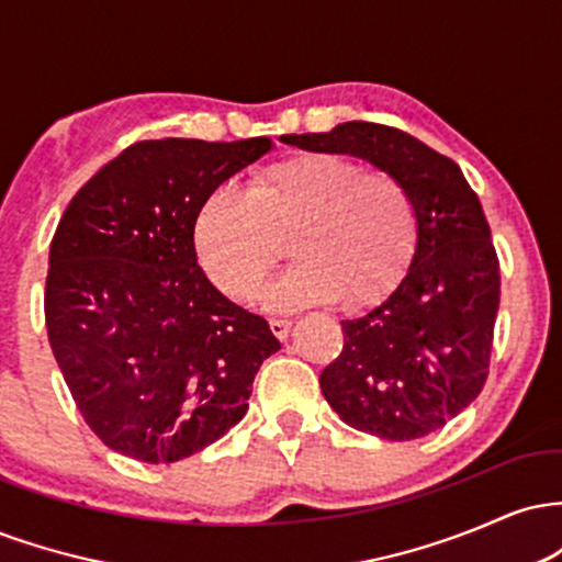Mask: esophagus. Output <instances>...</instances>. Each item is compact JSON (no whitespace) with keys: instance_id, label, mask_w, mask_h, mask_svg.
Wrapping results in <instances>:
<instances>
[{"instance_id":"obj_1","label":"esophagus","mask_w":562,"mask_h":562,"mask_svg":"<svg viewBox=\"0 0 562 562\" xmlns=\"http://www.w3.org/2000/svg\"><path fill=\"white\" fill-rule=\"evenodd\" d=\"M269 327H272V333L277 335V338L285 340L290 327H293V322H290V319H269Z\"/></svg>"}]
</instances>
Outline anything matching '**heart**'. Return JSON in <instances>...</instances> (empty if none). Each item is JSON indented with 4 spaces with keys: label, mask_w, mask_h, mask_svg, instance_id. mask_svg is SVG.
<instances>
[{
    "label": "heart",
    "mask_w": 562,
    "mask_h": 562,
    "mask_svg": "<svg viewBox=\"0 0 562 562\" xmlns=\"http://www.w3.org/2000/svg\"><path fill=\"white\" fill-rule=\"evenodd\" d=\"M290 232L299 261L263 290V303L364 306L404 274L417 245V209L391 173L335 153H301L256 171L245 192L214 187L192 218V248L222 293L248 299L280 256L277 237Z\"/></svg>",
    "instance_id": "heart-1"
}]
</instances>
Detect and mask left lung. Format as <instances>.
Listing matches in <instances>:
<instances>
[{"mask_svg":"<svg viewBox=\"0 0 562 562\" xmlns=\"http://www.w3.org/2000/svg\"><path fill=\"white\" fill-rule=\"evenodd\" d=\"M282 142L370 160L415 200L409 269L375 308L340 322L344 348L319 385L351 428L389 441L434 434L479 396L492 359L499 259L479 195L454 160L402 128L348 121Z\"/></svg>","mask_w":562,"mask_h":562,"instance_id":"left-lung-1","label":"left lung"}]
</instances>
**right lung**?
I'll list each match as a JSON object with an SVG mask.
<instances>
[{
	"label": "right lung",
	"mask_w": 562,
	"mask_h": 562,
	"mask_svg": "<svg viewBox=\"0 0 562 562\" xmlns=\"http://www.w3.org/2000/svg\"><path fill=\"white\" fill-rule=\"evenodd\" d=\"M272 150V139H145L76 192L49 245V346L105 447L177 462L248 412L267 319L224 299L198 267L200 200Z\"/></svg>",
	"instance_id": "add662e5"
}]
</instances>
